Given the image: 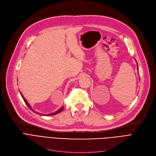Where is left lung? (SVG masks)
Listing matches in <instances>:
<instances>
[{"label": "left lung", "mask_w": 156, "mask_h": 156, "mask_svg": "<svg viewBox=\"0 0 156 156\" xmlns=\"http://www.w3.org/2000/svg\"><path fill=\"white\" fill-rule=\"evenodd\" d=\"M137 69L138 70V67H137Z\"/></svg>", "instance_id": "left-lung-1"}]
</instances>
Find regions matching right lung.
<instances>
[{
  "label": "right lung",
  "instance_id": "1",
  "mask_svg": "<svg viewBox=\"0 0 156 156\" xmlns=\"http://www.w3.org/2000/svg\"><path fill=\"white\" fill-rule=\"evenodd\" d=\"M20 94H21V97H22V98H23V99L24 100V102H25V104L27 105V106L28 107L31 109V110H32L33 111H34V112H36V113H37V114H40V115H42V114H40V113H38V112H35V111H34V110H33L32 109H31V106L30 105V104L28 103V102L27 101V100L24 99V97H23V95H22V94L20 92ZM63 109H64V107H62L61 109H59L58 111H55V112H53V113H51V114H47V116H52V115H55V114H58V113H59L60 112H61L62 110H63ZM43 115L44 116V114H43Z\"/></svg>",
  "mask_w": 156,
  "mask_h": 156
}]
</instances>
